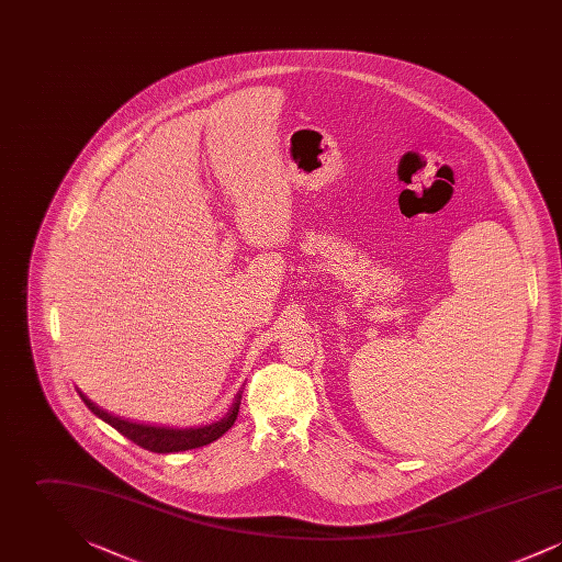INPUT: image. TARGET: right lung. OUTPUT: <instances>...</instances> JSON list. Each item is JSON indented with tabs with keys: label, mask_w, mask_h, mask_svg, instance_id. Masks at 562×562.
Listing matches in <instances>:
<instances>
[{
	"label": "right lung",
	"mask_w": 562,
	"mask_h": 562,
	"mask_svg": "<svg viewBox=\"0 0 562 562\" xmlns=\"http://www.w3.org/2000/svg\"><path fill=\"white\" fill-rule=\"evenodd\" d=\"M80 398L99 419H103L111 428L117 429L122 436L133 440L134 445L143 447L151 453H177V451H189V449L211 445L216 438H221L227 429L232 428L236 417H238V411H240L241 390L234 396V402H232L229 411L225 413V417H221L218 422H214L211 426L189 429L156 428V426L126 422V419L109 415L108 411H103L94 402L88 401L81 392Z\"/></svg>",
	"instance_id": "add662e5"
}]
</instances>
